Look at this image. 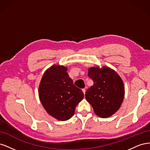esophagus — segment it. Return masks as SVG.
<instances>
[{
	"instance_id": "obj_1",
	"label": "esophagus",
	"mask_w": 150,
	"mask_h": 150,
	"mask_svg": "<svg viewBox=\"0 0 150 150\" xmlns=\"http://www.w3.org/2000/svg\"><path fill=\"white\" fill-rule=\"evenodd\" d=\"M83 91L84 94H85V93H86V88H84V89H83Z\"/></svg>"
}]
</instances>
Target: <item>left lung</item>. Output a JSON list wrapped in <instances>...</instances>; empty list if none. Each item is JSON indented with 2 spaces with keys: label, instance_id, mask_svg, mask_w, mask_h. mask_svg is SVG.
<instances>
[{
  "label": "left lung",
  "instance_id": "8db88e82",
  "mask_svg": "<svg viewBox=\"0 0 150 150\" xmlns=\"http://www.w3.org/2000/svg\"><path fill=\"white\" fill-rule=\"evenodd\" d=\"M88 76L94 84L86 90V100L98 116H111L119 110L123 101L125 88L122 79L115 71L106 66L101 69L89 68Z\"/></svg>",
  "mask_w": 150,
  "mask_h": 150
}]
</instances>
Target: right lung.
<instances>
[{
	"label": "right lung",
	"mask_w": 150,
	"mask_h": 150,
	"mask_svg": "<svg viewBox=\"0 0 150 150\" xmlns=\"http://www.w3.org/2000/svg\"><path fill=\"white\" fill-rule=\"evenodd\" d=\"M40 101L49 114L66 121L74 115L76 106L84 98L81 89L73 84L67 68L54 65L45 72L39 88Z\"/></svg>",
	"instance_id": "add662e5"
}]
</instances>
